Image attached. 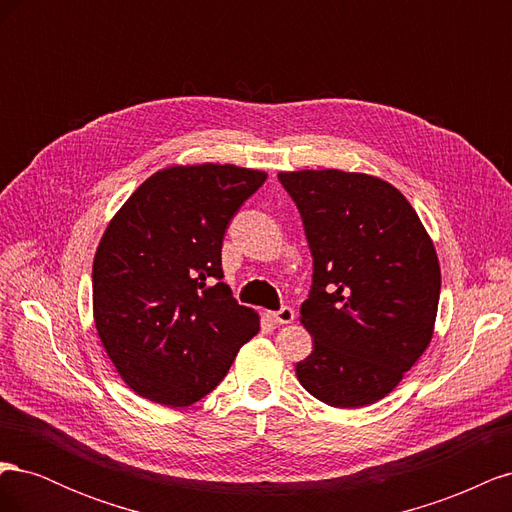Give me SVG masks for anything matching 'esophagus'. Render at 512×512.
<instances>
[{
  "label": "esophagus",
  "mask_w": 512,
  "mask_h": 512,
  "mask_svg": "<svg viewBox=\"0 0 512 512\" xmlns=\"http://www.w3.org/2000/svg\"><path fill=\"white\" fill-rule=\"evenodd\" d=\"M267 318L273 320L275 324H290L294 320V309L282 307V309H277V312H267Z\"/></svg>",
  "instance_id": "obj_1"
}]
</instances>
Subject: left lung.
I'll return each mask as SVG.
<instances>
[{
  "label": "left lung",
  "instance_id": "left-lung-1",
  "mask_svg": "<svg viewBox=\"0 0 512 512\" xmlns=\"http://www.w3.org/2000/svg\"><path fill=\"white\" fill-rule=\"evenodd\" d=\"M277 177L297 203L314 258L312 290L301 305L314 350L297 363V378L335 408L376 404L433 337L436 247L389 181L337 168Z\"/></svg>",
  "mask_w": 512,
  "mask_h": 512
}]
</instances>
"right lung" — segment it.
I'll return each instance as SVG.
<instances>
[{
	"instance_id": "right-lung-1",
	"label": "right lung",
	"mask_w": 512,
	"mask_h": 512,
	"mask_svg": "<svg viewBox=\"0 0 512 512\" xmlns=\"http://www.w3.org/2000/svg\"><path fill=\"white\" fill-rule=\"evenodd\" d=\"M267 173L168 166L108 222L94 258V322L134 393L188 408L222 382L260 318L222 282L228 222Z\"/></svg>"
}]
</instances>
